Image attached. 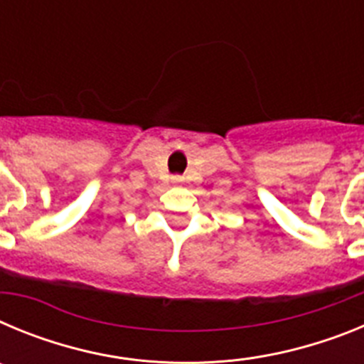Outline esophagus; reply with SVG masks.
I'll use <instances>...</instances> for the list:
<instances>
[{
  "instance_id": "obj_1",
  "label": "esophagus",
  "mask_w": 364,
  "mask_h": 364,
  "mask_svg": "<svg viewBox=\"0 0 364 364\" xmlns=\"http://www.w3.org/2000/svg\"><path fill=\"white\" fill-rule=\"evenodd\" d=\"M182 182V176H173V184H180Z\"/></svg>"
}]
</instances>
